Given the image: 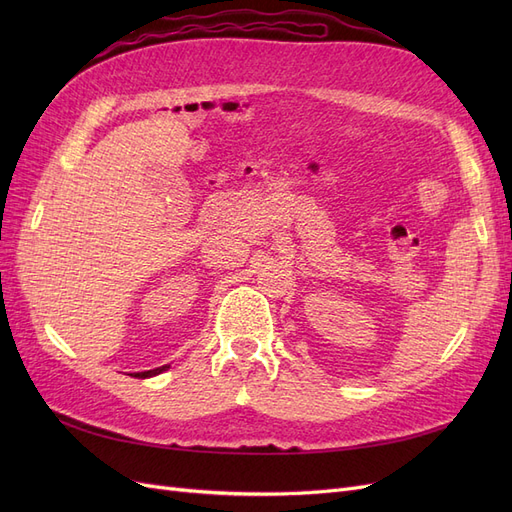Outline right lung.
Wrapping results in <instances>:
<instances>
[{"label": "right lung", "mask_w": 512, "mask_h": 512, "mask_svg": "<svg viewBox=\"0 0 512 512\" xmlns=\"http://www.w3.org/2000/svg\"><path fill=\"white\" fill-rule=\"evenodd\" d=\"M170 365H162V367H156V369H149V371H138V374H134V378H151V376H158L162 374V371H166ZM132 376V374H130Z\"/></svg>", "instance_id": "right-lung-1"}]
</instances>
